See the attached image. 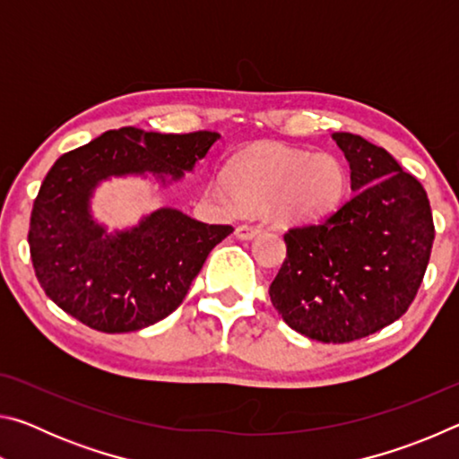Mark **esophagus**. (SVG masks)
<instances>
[{
  "label": "esophagus",
  "instance_id": "1",
  "mask_svg": "<svg viewBox=\"0 0 459 459\" xmlns=\"http://www.w3.org/2000/svg\"><path fill=\"white\" fill-rule=\"evenodd\" d=\"M259 232H261V229L259 227H253V224H238L237 230H235V235L240 240H251V238L257 237Z\"/></svg>",
  "mask_w": 459,
  "mask_h": 459
}]
</instances>
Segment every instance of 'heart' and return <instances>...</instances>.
Returning a JSON list of instances; mask_svg holds the SVG:
<instances>
[{"label":"heart","mask_w":459,"mask_h":459,"mask_svg":"<svg viewBox=\"0 0 459 459\" xmlns=\"http://www.w3.org/2000/svg\"><path fill=\"white\" fill-rule=\"evenodd\" d=\"M348 172L332 153L263 143L216 174L208 194L227 208L267 211L275 221L304 224L324 219L344 198Z\"/></svg>","instance_id":"heart-1"}]
</instances>
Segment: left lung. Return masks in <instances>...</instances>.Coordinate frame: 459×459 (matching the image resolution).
<instances>
[{"mask_svg":"<svg viewBox=\"0 0 459 459\" xmlns=\"http://www.w3.org/2000/svg\"><path fill=\"white\" fill-rule=\"evenodd\" d=\"M351 166L354 196L322 222L291 229L269 287L291 330L317 342H351L407 312L429 263V198L383 147L332 134Z\"/></svg>","mask_w":459,"mask_h":459,"instance_id":"obj_1","label":"left lung"}]
</instances>
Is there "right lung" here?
<instances>
[{
    "label": "right lung",
    "mask_w": 459,
    "mask_h": 459,
    "mask_svg": "<svg viewBox=\"0 0 459 459\" xmlns=\"http://www.w3.org/2000/svg\"><path fill=\"white\" fill-rule=\"evenodd\" d=\"M221 134L107 131L50 168L30 219V255L46 295L99 332L121 333L164 320L182 304L229 224H206L172 206L108 230L95 219L100 184L139 178L158 192L184 180Z\"/></svg>",
    "instance_id": "1"
}]
</instances>
